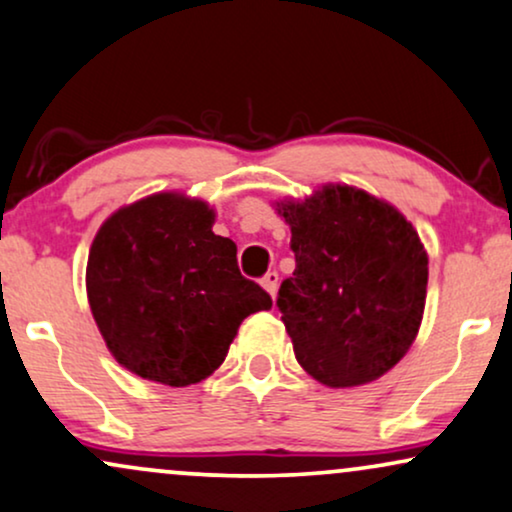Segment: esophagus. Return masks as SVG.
Returning a JSON list of instances; mask_svg holds the SVG:
<instances>
[{
    "instance_id": "34e87169",
    "label": "esophagus",
    "mask_w": 512,
    "mask_h": 512,
    "mask_svg": "<svg viewBox=\"0 0 512 512\" xmlns=\"http://www.w3.org/2000/svg\"><path fill=\"white\" fill-rule=\"evenodd\" d=\"M261 285L275 299V296H277V285H280V275H277L275 270H270V273H266V277H263V280H261Z\"/></svg>"
}]
</instances>
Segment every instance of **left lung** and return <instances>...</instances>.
<instances>
[{"label": "left lung", "mask_w": 512, "mask_h": 512, "mask_svg": "<svg viewBox=\"0 0 512 512\" xmlns=\"http://www.w3.org/2000/svg\"><path fill=\"white\" fill-rule=\"evenodd\" d=\"M292 230L294 275L280 285L294 356L332 389L380 380L418 337L430 258L410 220L351 185L275 201Z\"/></svg>", "instance_id": "left-lung-1"}]
</instances>
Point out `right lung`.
<instances>
[{"mask_svg": "<svg viewBox=\"0 0 512 512\" xmlns=\"http://www.w3.org/2000/svg\"><path fill=\"white\" fill-rule=\"evenodd\" d=\"M213 223L204 199L156 192L118 208L94 235L85 270L94 323L111 356L142 380H206L246 315L273 306Z\"/></svg>", "mask_w": 512, "mask_h": 512, "instance_id": "right-lung-1", "label": "right lung"}]
</instances>
